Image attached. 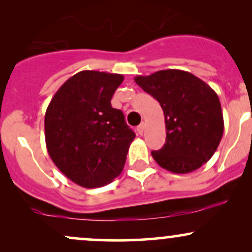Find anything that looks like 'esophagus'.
<instances>
[{
  "label": "esophagus",
  "mask_w": 252,
  "mask_h": 252,
  "mask_svg": "<svg viewBox=\"0 0 252 252\" xmlns=\"http://www.w3.org/2000/svg\"><path fill=\"white\" fill-rule=\"evenodd\" d=\"M144 128H146V123L142 122V123L140 124V126H137V132H138V134H140V135H142L143 132H144Z\"/></svg>",
  "instance_id": "esophagus-1"
}]
</instances>
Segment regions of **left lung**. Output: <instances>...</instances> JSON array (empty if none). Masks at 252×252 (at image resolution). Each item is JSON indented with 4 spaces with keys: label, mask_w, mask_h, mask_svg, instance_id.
I'll return each instance as SVG.
<instances>
[{
    "label": "left lung",
    "mask_w": 252,
    "mask_h": 252,
    "mask_svg": "<svg viewBox=\"0 0 252 252\" xmlns=\"http://www.w3.org/2000/svg\"><path fill=\"white\" fill-rule=\"evenodd\" d=\"M135 82L160 103L166 123V143L152 152L162 168L186 174L212 158L224 132L218 94L194 74L162 70L137 76Z\"/></svg>",
    "instance_id": "8db88e82"
}]
</instances>
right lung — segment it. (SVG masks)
<instances>
[{
	"mask_svg": "<svg viewBox=\"0 0 252 252\" xmlns=\"http://www.w3.org/2000/svg\"><path fill=\"white\" fill-rule=\"evenodd\" d=\"M124 77L80 71L60 86L45 114V138L52 161L85 189L105 186L123 170L135 134L111 98Z\"/></svg>",
	"mask_w": 252,
	"mask_h": 252,
	"instance_id": "1",
	"label": "right lung"
}]
</instances>
